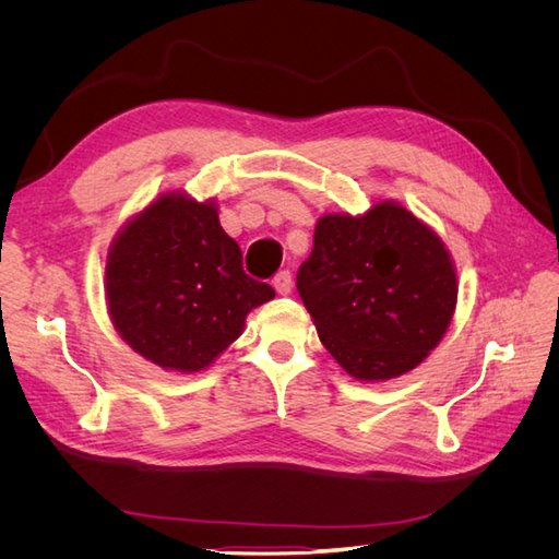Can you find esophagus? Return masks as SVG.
Instances as JSON below:
<instances>
[{
  "mask_svg": "<svg viewBox=\"0 0 559 559\" xmlns=\"http://www.w3.org/2000/svg\"><path fill=\"white\" fill-rule=\"evenodd\" d=\"M273 286H275V292L280 296H289L292 294V286H294L289 270H282V273H277V277L273 280Z\"/></svg>",
  "mask_w": 559,
  "mask_h": 559,
  "instance_id": "esophagus-1",
  "label": "esophagus"
}]
</instances>
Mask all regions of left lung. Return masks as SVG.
Segmentation results:
<instances>
[{"label":"left lung","instance_id":"1","mask_svg":"<svg viewBox=\"0 0 559 559\" xmlns=\"http://www.w3.org/2000/svg\"><path fill=\"white\" fill-rule=\"evenodd\" d=\"M296 286L321 345L361 382L417 368L443 341L456 306L445 242L396 200L359 216H321Z\"/></svg>","mask_w":559,"mask_h":559}]
</instances>
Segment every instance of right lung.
Returning a JSON list of instances; mask_svg holds the SVG:
<instances>
[{
  "label": "right lung",
  "instance_id": "1",
  "mask_svg": "<svg viewBox=\"0 0 559 559\" xmlns=\"http://www.w3.org/2000/svg\"><path fill=\"white\" fill-rule=\"evenodd\" d=\"M105 298L123 341L165 370H205L275 298L242 270V251L218 224L214 200L167 191L116 233Z\"/></svg>",
  "mask_w": 559,
  "mask_h": 559
}]
</instances>
